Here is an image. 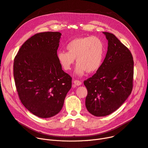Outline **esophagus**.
I'll use <instances>...</instances> for the list:
<instances>
[{
	"mask_svg": "<svg viewBox=\"0 0 148 148\" xmlns=\"http://www.w3.org/2000/svg\"><path fill=\"white\" fill-rule=\"evenodd\" d=\"M73 83H74L76 85H77V86H79V85H80L82 84L81 81H79V80H75V81H73Z\"/></svg>",
	"mask_w": 148,
	"mask_h": 148,
	"instance_id": "obj_1",
	"label": "esophagus"
}]
</instances>
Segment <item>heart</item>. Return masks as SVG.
Listing matches in <instances>:
<instances>
[{
  "label": "heart",
  "mask_w": 148,
  "mask_h": 148,
  "mask_svg": "<svg viewBox=\"0 0 148 148\" xmlns=\"http://www.w3.org/2000/svg\"><path fill=\"white\" fill-rule=\"evenodd\" d=\"M67 51H60L57 58L64 70L69 71L77 63L75 73L82 76L86 71L92 73L101 67L105 54V47L102 40L97 36H85L75 38L67 45Z\"/></svg>",
  "instance_id": "obj_1"
}]
</instances>
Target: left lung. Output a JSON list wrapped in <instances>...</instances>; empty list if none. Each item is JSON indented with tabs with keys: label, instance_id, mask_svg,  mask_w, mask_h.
I'll return each instance as SVG.
<instances>
[{
	"label": "left lung",
	"instance_id": "8db88e82",
	"mask_svg": "<svg viewBox=\"0 0 148 148\" xmlns=\"http://www.w3.org/2000/svg\"><path fill=\"white\" fill-rule=\"evenodd\" d=\"M103 33L108 40L106 57L96 73L84 82L88 91L86 108L95 116H107L118 109L133 86L134 61L131 52L114 34Z\"/></svg>",
	"mask_w": 148,
	"mask_h": 148
}]
</instances>
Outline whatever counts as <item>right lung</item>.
Segmentation results:
<instances>
[{"label": "right lung", "mask_w": 148, "mask_h": 148, "mask_svg": "<svg viewBox=\"0 0 148 148\" xmlns=\"http://www.w3.org/2000/svg\"><path fill=\"white\" fill-rule=\"evenodd\" d=\"M62 34L38 33L26 40L14 62L17 92L24 107L34 115L47 118L62 110L72 87V77L57 58Z\"/></svg>", "instance_id": "add662e5"}]
</instances>
